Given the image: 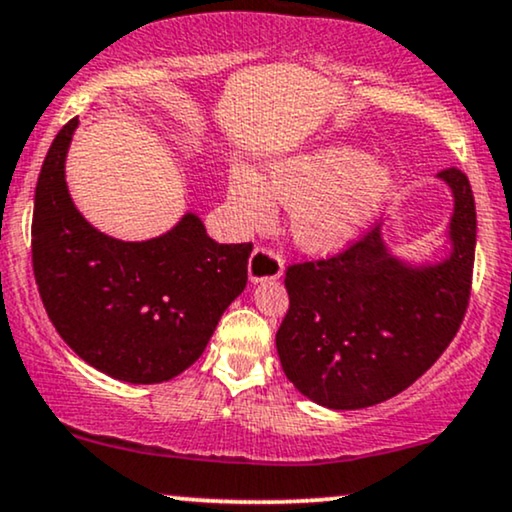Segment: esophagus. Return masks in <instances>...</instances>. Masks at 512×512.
Here are the masks:
<instances>
[{
	"label": "esophagus",
	"mask_w": 512,
	"mask_h": 512,
	"mask_svg": "<svg viewBox=\"0 0 512 512\" xmlns=\"http://www.w3.org/2000/svg\"><path fill=\"white\" fill-rule=\"evenodd\" d=\"M283 274V257L276 255L274 250L267 248H255V252L250 255V264H248V276L252 283H262V281H276Z\"/></svg>",
	"instance_id": "esophagus-1"
}]
</instances>
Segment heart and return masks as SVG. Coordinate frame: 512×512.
Segmentation results:
<instances>
[{"label":"heart","instance_id":"heart-1","mask_svg":"<svg viewBox=\"0 0 512 512\" xmlns=\"http://www.w3.org/2000/svg\"><path fill=\"white\" fill-rule=\"evenodd\" d=\"M397 172L383 158L352 144H321L283 155L267 165V177L238 165L229 177V200L248 226H264L274 200L290 208L288 229L309 255H340L361 241L397 193Z\"/></svg>","mask_w":512,"mask_h":512}]
</instances>
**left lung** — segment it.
Wrapping results in <instances>:
<instances>
[{
	"label": "left lung",
	"instance_id": "left-lung-1",
	"mask_svg": "<svg viewBox=\"0 0 512 512\" xmlns=\"http://www.w3.org/2000/svg\"><path fill=\"white\" fill-rule=\"evenodd\" d=\"M437 179L454 198L442 260L397 255L378 224L342 255L288 267L290 307L276 349L283 373L314 404H380L416 383L454 340L470 297L475 198L456 167Z\"/></svg>",
	"mask_w": 512,
	"mask_h": 512
}]
</instances>
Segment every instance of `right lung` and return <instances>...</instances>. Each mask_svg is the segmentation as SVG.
Returning <instances> with one entry per match:
<instances>
[{"label": "right lung", "mask_w": 512, "mask_h": 512, "mask_svg": "<svg viewBox=\"0 0 512 512\" xmlns=\"http://www.w3.org/2000/svg\"><path fill=\"white\" fill-rule=\"evenodd\" d=\"M77 125L70 120L56 134L35 189L32 269L44 309L96 371L132 385L165 383L205 352L243 293L252 245L212 241L196 212L148 241L103 234L68 191Z\"/></svg>", "instance_id": "right-lung-1"}]
</instances>
